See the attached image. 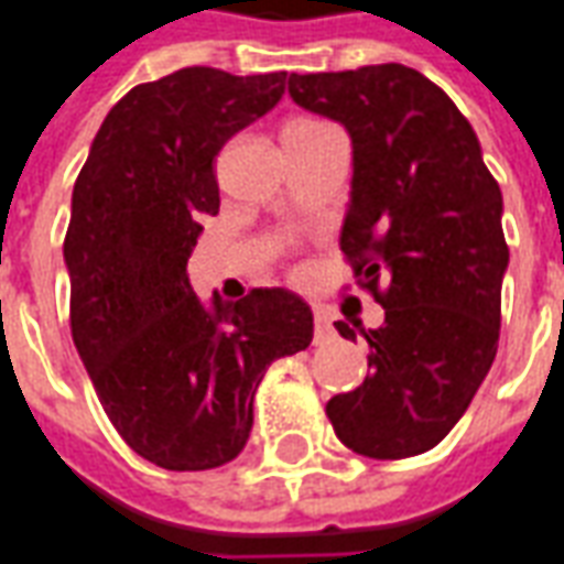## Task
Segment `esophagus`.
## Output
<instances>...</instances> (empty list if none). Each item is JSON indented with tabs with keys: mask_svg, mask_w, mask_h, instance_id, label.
<instances>
[{
	"mask_svg": "<svg viewBox=\"0 0 564 564\" xmlns=\"http://www.w3.org/2000/svg\"><path fill=\"white\" fill-rule=\"evenodd\" d=\"M333 336V323H329V314L323 308L314 311V341H323V338Z\"/></svg>",
	"mask_w": 564,
	"mask_h": 564,
	"instance_id": "1",
	"label": "esophagus"
}]
</instances>
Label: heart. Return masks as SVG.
Returning a JSON list of instances; mask_svg holds the SVG:
<instances>
[{
  "label": "heart",
  "instance_id": "1",
  "mask_svg": "<svg viewBox=\"0 0 564 564\" xmlns=\"http://www.w3.org/2000/svg\"><path fill=\"white\" fill-rule=\"evenodd\" d=\"M317 124H323V121H314V118H295L286 128H317Z\"/></svg>",
  "mask_w": 564,
  "mask_h": 564
}]
</instances>
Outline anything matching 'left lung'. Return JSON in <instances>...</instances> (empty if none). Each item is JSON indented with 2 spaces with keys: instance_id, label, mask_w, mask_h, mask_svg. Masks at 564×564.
Listing matches in <instances>:
<instances>
[{
  "instance_id": "8db88e82",
  "label": "left lung",
  "mask_w": 564,
  "mask_h": 564,
  "mask_svg": "<svg viewBox=\"0 0 564 564\" xmlns=\"http://www.w3.org/2000/svg\"><path fill=\"white\" fill-rule=\"evenodd\" d=\"M290 97L348 131L354 176L338 243L384 308L378 329H360L372 372L326 415L357 455L412 458L458 424L498 354L510 262L501 188L470 121L419 69L293 73ZM336 329L357 338L345 321Z\"/></svg>"
}]
</instances>
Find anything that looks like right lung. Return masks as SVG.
<instances>
[{"label":"right lung","instance_id":"obj_1","mask_svg":"<svg viewBox=\"0 0 564 564\" xmlns=\"http://www.w3.org/2000/svg\"><path fill=\"white\" fill-rule=\"evenodd\" d=\"M283 85L286 73L210 66L137 85L104 118L73 188V341L121 440L164 470L238 458L265 369L314 336L311 308L283 286L204 305L186 274L204 216L219 214V149L274 109Z\"/></svg>","mask_w":564,"mask_h":564}]
</instances>
